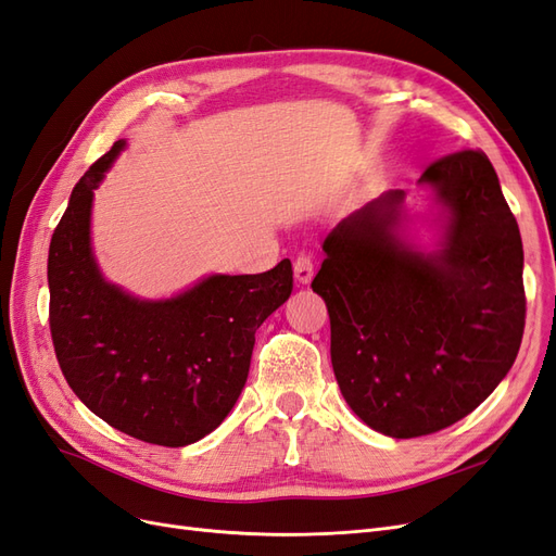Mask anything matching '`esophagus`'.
<instances>
[{
  "label": "esophagus",
  "mask_w": 556,
  "mask_h": 556,
  "mask_svg": "<svg viewBox=\"0 0 556 556\" xmlns=\"http://www.w3.org/2000/svg\"><path fill=\"white\" fill-rule=\"evenodd\" d=\"M313 271H315L313 257L306 255V252H301V255L294 260V278H296L301 285H308L311 278H313Z\"/></svg>",
  "instance_id": "esophagus-1"
}]
</instances>
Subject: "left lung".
<instances>
[{
  "instance_id": "8db88e82",
  "label": "left lung",
  "mask_w": 556,
  "mask_h": 556,
  "mask_svg": "<svg viewBox=\"0 0 556 556\" xmlns=\"http://www.w3.org/2000/svg\"><path fill=\"white\" fill-rule=\"evenodd\" d=\"M427 250L406 192L390 190L336 225L313 292L331 323V366L364 425L415 439L473 413L506 378L525 333V250L482 150L433 162Z\"/></svg>"
}]
</instances>
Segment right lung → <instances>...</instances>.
<instances>
[{"mask_svg":"<svg viewBox=\"0 0 556 556\" xmlns=\"http://www.w3.org/2000/svg\"><path fill=\"white\" fill-rule=\"evenodd\" d=\"M127 146L83 174L50 239V333L74 394L131 439L182 447L241 396L255 331L292 294V262L252 276L213 274L169 299L134 296L92 252V199Z\"/></svg>","mask_w":556,"mask_h":556,"instance_id":"add662e5","label":"right lung"}]
</instances>
